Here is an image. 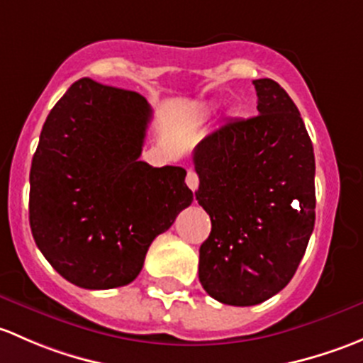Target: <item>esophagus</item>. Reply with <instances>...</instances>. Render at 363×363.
Instances as JSON below:
<instances>
[{"mask_svg": "<svg viewBox=\"0 0 363 363\" xmlns=\"http://www.w3.org/2000/svg\"><path fill=\"white\" fill-rule=\"evenodd\" d=\"M186 185H189V189L192 190V192H196L197 186H199V177H197L196 171H189V173H186Z\"/></svg>", "mask_w": 363, "mask_h": 363, "instance_id": "esophagus-1", "label": "esophagus"}]
</instances>
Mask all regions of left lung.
I'll use <instances>...</instances> for the list:
<instances>
[{"label":"left lung","instance_id":"8db88e82","mask_svg":"<svg viewBox=\"0 0 363 363\" xmlns=\"http://www.w3.org/2000/svg\"><path fill=\"white\" fill-rule=\"evenodd\" d=\"M253 85L259 115L225 122L194 150L196 199L211 218L199 281L229 306L285 289L315 227V152L301 113L278 82Z\"/></svg>","mask_w":363,"mask_h":363}]
</instances>
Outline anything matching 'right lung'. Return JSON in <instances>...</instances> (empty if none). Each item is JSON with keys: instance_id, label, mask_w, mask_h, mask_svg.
Here are the masks:
<instances>
[{"instance_id": "obj_1", "label": "right lung", "mask_w": 363, "mask_h": 363, "mask_svg": "<svg viewBox=\"0 0 363 363\" xmlns=\"http://www.w3.org/2000/svg\"><path fill=\"white\" fill-rule=\"evenodd\" d=\"M152 108L141 94L80 78L45 121L29 173V225L65 279L129 285L148 246L194 196L186 171L140 160Z\"/></svg>"}]
</instances>
